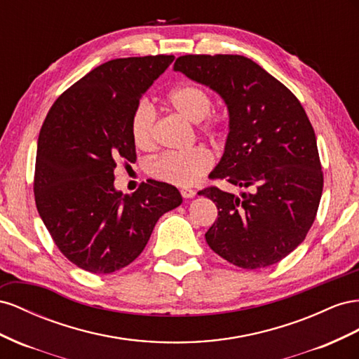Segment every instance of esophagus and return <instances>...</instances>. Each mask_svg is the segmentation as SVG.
Here are the masks:
<instances>
[{
	"instance_id": "esophagus-1",
	"label": "esophagus",
	"mask_w": 359,
	"mask_h": 359,
	"mask_svg": "<svg viewBox=\"0 0 359 359\" xmlns=\"http://www.w3.org/2000/svg\"><path fill=\"white\" fill-rule=\"evenodd\" d=\"M180 194H182L183 198H192L194 196H196V191L191 189V188H182Z\"/></svg>"
}]
</instances>
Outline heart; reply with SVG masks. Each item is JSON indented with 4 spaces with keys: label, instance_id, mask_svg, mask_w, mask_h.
I'll use <instances>...</instances> for the list:
<instances>
[{
    "label": "heart",
    "instance_id": "obj_1",
    "mask_svg": "<svg viewBox=\"0 0 359 359\" xmlns=\"http://www.w3.org/2000/svg\"><path fill=\"white\" fill-rule=\"evenodd\" d=\"M170 108L191 123H197L200 132L217 135L222 129V120L209 114L212 97L206 90L183 84L172 88L168 95ZM130 135L141 150H151L156 142V112L147 102H140L130 120ZM213 165V156L206 147H194L185 151H167L151 159L147 171L153 179L176 187H189Z\"/></svg>",
    "mask_w": 359,
    "mask_h": 359
}]
</instances>
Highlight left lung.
Masks as SVG:
<instances>
[{
  "label": "left lung",
  "mask_w": 359,
  "mask_h": 359,
  "mask_svg": "<svg viewBox=\"0 0 359 359\" xmlns=\"http://www.w3.org/2000/svg\"><path fill=\"white\" fill-rule=\"evenodd\" d=\"M174 70L224 99L229 135L209 177L247 189L241 197L217 187L198 192L218 208L206 242L242 269L278 263L305 239L323 189L305 109L287 87L247 57L182 55Z\"/></svg>",
  "instance_id": "1"
}]
</instances>
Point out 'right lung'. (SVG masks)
<instances>
[{
  "instance_id": "add662e5",
  "label": "right lung",
  "mask_w": 359,
  "mask_h": 359,
  "mask_svg": "<svg viewBox=\"0 0 359 359\" xmlns=\"http://www.w3.org/2000/svg\"><path fill=\"white\" fill-rule=\"evenodd\" d=\"M174 55L116 58L69 87L40 129L34 198L58 250L78 268L111 273L134 262L163 213L180 206L172 185L114 188L118 162L137 159L130 120L141 96Z\"/></svg>"
}]
</instances>
